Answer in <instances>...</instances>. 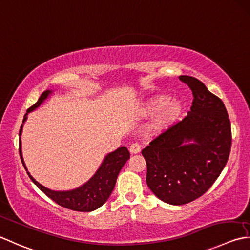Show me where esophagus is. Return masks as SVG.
Here are the masks:
<instances>
[{"mask_svg":"<svg viewBox=\"0 0 250 250\" xmlns=\"http://www.w3.org/2000/svg\"><path fill=\"white\" fill-rule=\"evenodd\" d=\"M141 145L138 143H134L130 146V153L131 154H138L141 151Z\"/></svg>","mask_w":250,"mask_h":250,"instance_id":"obj_1","label":"esophagus"}]
</instances>
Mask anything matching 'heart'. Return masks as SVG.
I'll return each instance as SVG.
<instances>
[{
	"instance_id": "obj_1",
	"label": "heart",
	"mask_w": 250,
	"mask_h": 250,
	"mask_svg": "<svg viewBox=\"0 0 250 250\" xmlns=\"http://www.w3.org/2000/svg\"><path fill=\"white\" fill-rule=\"evenodd\" d=\"M183 103L180 100H172L167 94H156L142 104L138 114L141 117H153L148 130L153 134H161L169 130L182 115Z\"/></svg>"
}]
</instances>
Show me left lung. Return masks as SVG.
Wrapping results in <instances>:
<instances>
[{
  "mask_svg": "<svg viewBox=\"0 0 250 250\" xmlns=\"http://www.w3.org/2000/svg\"><path fill=\"white\" fill-rule=\"evenodd\" d=\"M179 78L193 92L190 111L142 150L148 188L175 206L193 202L211 188L226 167L232 144L223 102L196 78Z\"/></svg>",
  "mask_w": 250,
  "mask_h": 250,
  "instance_id": "8db88e82",
  "label": "left lung"
}]
</instances>
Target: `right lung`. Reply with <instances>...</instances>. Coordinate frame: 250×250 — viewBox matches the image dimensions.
I'll return each instance as SVG.
<instances>
[{
    "label": "right lung",
    "instance_id": "add662e5",
    "mask_svg": "<svg viewBox=\"0 0 250 250\" xmlns=\"http://www.w3.org/2000/svg\"><path fill=\"white\" fill-rule=\"evenodd\" d=\"M53 90L44 91L41 96L39 97L38 102L27 110V114L23 117L22 125L21 126V130H19V155H21V159L29 178L32 180V182L47 197H50L54 202L61 205V206L75 210V211H93V210L103 206L107 202V199L109 198L111 192L115 188L116 181L117 178H118L119 172L130 158V153L126 147H119L116 150L111 151V153L107 154L104 159H103L99 169L96 170V172L84 184H82L81 187L77 188L68 190H54L45 188L41 183H39L30 174V172H29L26 167V164L23 161L21 135L22 133L23 124L27 120V116L29 112L36 110L44 101L53 94Z\"/></svg>",
    "mask_w": 250,
    "mask_h": 250
}]
</instances>
